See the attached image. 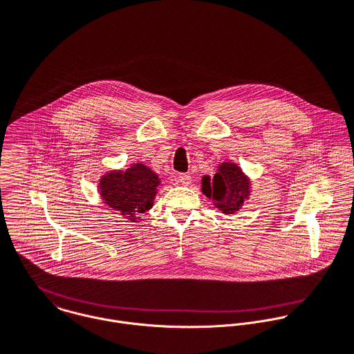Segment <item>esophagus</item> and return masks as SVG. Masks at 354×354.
Segmentation results:
<instances>
[{"label": "esophagus", "instance_id": "esophagus-1", "mask_svg": "<svg viewBox=\"0 0 354 354\" xmlns=\"http://www.w3.org/2000/svg\"><path fill=\"white\" fill-rule=\"evenodd\" d=\"M178 183H180L181 185L188 187V185L192 183V178H191L189 174H180V176H178Z\"/></svg>", "mask_w": 354, "mask_h": 354}]
</instances>
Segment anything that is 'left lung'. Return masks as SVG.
<instances>
[{
    "mask_svg": "<svg viewBox=\"0 0 354 354\" xmlns=\"http://www.w3.org/2000/svg\"><path fill=\"white\" fill-rule=\"evenodd\" d=\"M202 192L224 214H234L251 195V181L234 162L218 165L214 177L203 176Z\"/></svg>",
    "mask_w": 354,
    "mask_h": 354,
    "instance_id": "8db88e82",
    "label": "left lung"
}]
</instances>
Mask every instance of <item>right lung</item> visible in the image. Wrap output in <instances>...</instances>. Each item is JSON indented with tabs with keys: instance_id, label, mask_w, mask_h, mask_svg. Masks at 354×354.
Returning a JSON list of instances; mask_svg holds the SVG:
<instances>
[{
	"instance_id": "add662e5",
	"label": "right lung",
	"mask_w": 354,
	"mask_h": 354,
	"mask_svg": "<svg viewBox=\"0 0 354 354\" xmlns=\"http://www.w3.org/2000/svg\"><path fill=\"white\" fill-rule=\"evenodd\" d=\"M160 185L159 176L144 163H131L123 170L102 176L99 191L103 202L123 218L138 223L141 214L153 206Z\"/></svg>"
}]
</instances>
